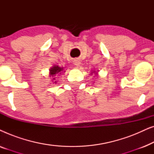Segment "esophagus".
I'll return each mask as SVG.
<instances>
[{
	"label": "esophagus",
	"mask_w": 154,
	"mask_h": 154,
	"mask_svg": "<svg viewBox=\"0 0 154 154\" xmlns=\"http://www.w3.org/2000/svg\"><path fill=\"white\" fill-rule=\"evenodd\" d=\"M73 64H74V65H75V66H79L80 65V61L78 60H75L73 61Z\"/></svg>",
	"instance_id": "34e87169"
}]
</instances>
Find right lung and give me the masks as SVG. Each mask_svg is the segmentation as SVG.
<instances>
[{
  "instance_id": "right-lung-1",
  "label": "right lung",
  "mask_w": 154,
  "mask_h": 154,
  "mask_svg": "<svg viewBox=\"0 0 154 154\" xmlns=\"http://www.w3.org/2000/svg\"><path fill=\"white\" fill-rule=\"evenodd\" d=\"M62 70H63V68H61V67L58 66H54L50 70V75H52V77H54V75H56V74H60V73H62ZM53 80H55V78H53ZM54 83H56V81H54Z\"/></svg>"
}]
</instances>
